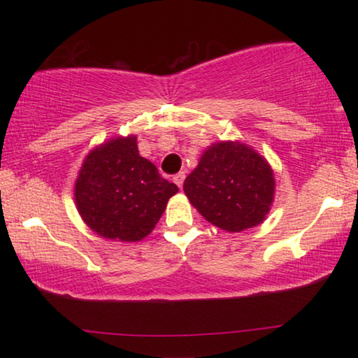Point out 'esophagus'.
Returning <instances> with one entry per match:
<instances>
[{"mask_svg": "<svg viewBox=\"0 0 358 358\" xmlns=\"http://www.w3.org/2000/svg\"><path fill=\"white\" fill-rule=\"evenodd\" d=\"M184 179H185V173H182V171H180V173H178L174 176V182L179 185V187H182V184H184Z\"/></svg>", "mask_w": 358, "mask_h": 358, "instance_id": "obj_1", "label": "esophagus"}]
</instances>
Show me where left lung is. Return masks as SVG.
Listing matches in <instances>:
<instances>
[{"mask_svg": "<svg viewBox=\"0 0 358 358\" xmlns=\"http://www.w3.org/2000/svg\"><path fill=\"white\" fill-rule=\"evenodd\" d=\"M273 189L275 180L267 161L238 141L210 146L184 180V192L199 213L229 233L262 223Z\"/></svg>", "mask_w": 358, "mask_h": 358, "instance_id": "1", "label": "left lung"}]
</instances>
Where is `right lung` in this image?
I'll list each match as a JSON object with an SVG mask.
<instances>
[{
    "mask_svg": "<svg viewBox=\"0 0 358 358\" xmlns=\"http://www.w3.org/2000/svg\"><path fill=\"white\" fill-rule=\"evenodd\" d=\"M178 185L141 158L136 136L115 138L86 156L76 179L78 212L101 236L138 241L153 231Z\"/></svg>",
    "mask_w": 358,
    "mask_h": 358,
    "instance_id": "add662e5",
    "label": "right lung"
}]
</instances>
